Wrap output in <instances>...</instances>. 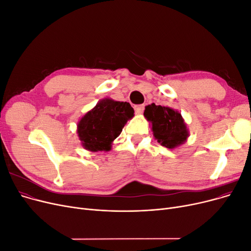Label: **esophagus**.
I'll list each match as a JSON object with an SVG mask.
<instances>
[{"label": "esophagus", "instance_id": "obj_1", "mask_svg": "<svg viewBox=\"0 0 251 251\" xmlns=\"http://www.w3.org/2000/svg\"><path fill=\"white\" fill-rule=\"evenodd\" d=\"M144 105H136L134 108H135V111L137 114H141L143 112V110H144Z\"/></svg>", "mask_w": 251, "mask_h": 251}]
</instances>
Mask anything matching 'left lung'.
Masks as SVG:
<instances>
[{"label":"left lung","instance_id":"left-lung-1","mask_svg":"<svg viewBox=\"0 0 251 251\" xmlns=\"http://www.w3.org/2000/svg\"><path fill=\"white\" fill-rule=\"evenodd\" d=\"M144 116L151 125L155 140L161 146L175 149L187 141L189 129L182 114L177 110L152 103L145 107Z\"/></svg>","mask_w":251,"mask_h":251}]
</instances>
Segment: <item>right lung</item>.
<instances>
[{"mask_svg":"<svg viewBox=\"0 0 251 251\" xmlns=\"http://www.w3.org/2000/svg\"><path fill=\"white\" fill-rule=\"evenodd\" d=\"M134 109L127 102L110 98L100 100L77 123L76 133L81 146L88 151H109L113 141L121 135Z\"/></svg>","mask_w":251,"mask_h":251,"instance_id":"obj_1","label":"right lung"}]
</instances>
